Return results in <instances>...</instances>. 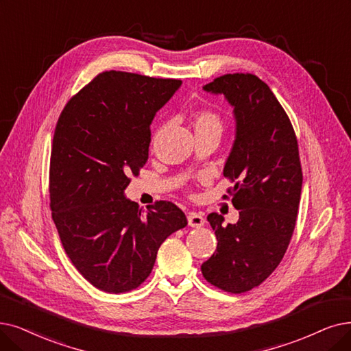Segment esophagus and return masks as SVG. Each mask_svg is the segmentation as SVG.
Returning <instances> with one entry per match:
<instances>
[{
  "mask_svg": "<svg viewBox=\"0 0 351 351\" xmlns=\"http://www.w3.org/2000/svg\"><path fill=\"white\" fill-rule=\"evenodd\" d=\"M187 220H189V224L191 228H202L204 224V217L200 213H195V212L189 213Z\"/></svg>",
  "mask_w": 351,
  "mask_h": 351,
  "instance_id": "esophagus-1",
  "label": "esophagus"
}]
</instances>
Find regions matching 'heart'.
Masks as SVG:
<instances>
[{
	"mask_svg": "<svg viewBox=\"0 0 351 351\" xmlns=\"http://www.w3.org/2000/svg\"><path fill=\"white\" fill-rule=\"evenodd\" d=\"M194 130H195V134L212 132V131L221 134V130H223L221 118L213 110L202 109L194 115Z\"/></svg>",
	"mask_w": 351,
	"mask_h": 351,
	"instance_id": "b5f03b06",
	"label": "heart"
}]
</instances>
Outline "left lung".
I'll list each match as a JSON object with an SVG mask.
<instances>
[{
	"label": "left lung",
	"mask_w": 351,
	"mask_h": 351,
	"mask_svg": "<svg viewBox=\"0 0 351 351\" xmlns=\"http://www.w3.org/2000/svg\"><path fill=\"white\" fill-rule=\"evenodd\" d=\"M203 89L223 93L233 106L236 136L223 176L234 183L228 193L239 220L223 226V216H207L217 249L202 274L219 289L242 293L276 269L291 242L302 189L298 141L287 112L258 76L223 75Z\"/></svg>",
	"instance_id": "obj_1"
}]
</instances>
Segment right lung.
Returning a JSON list of instances; mask_svg holds the SVG:
<instances>
[{"label":"right lung","mask_w":351,"mask_h":351,"mask_svg":"<svg viewBox=\"0 0 351 351\" xmlns=\"http://www.w3.org/2000/svg\"><path fill=\"white\" fill-rule=\"evenodd\" d=\"M181 80L104 72L80 89L56 123L49 173L51 217L82 276L109 293L149 276L161 243L187 226L171 202L143 212L123 190L148 160L149 125Z\"/></svg>","instance_id":"right-lung-1"}]
</instances>
